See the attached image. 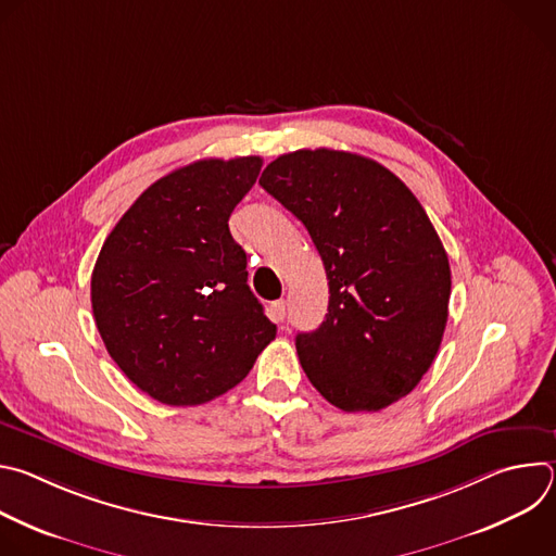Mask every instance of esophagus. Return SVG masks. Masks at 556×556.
I'll return each instance as SVG.
<instances>
[{"label": "esophagus", "mask_w": 556, "mask_h": 556, "mask_svg": "<svg viewBox=\"0 0 556 556\" xmlns=\"http://www.w3.org/2000/svg\"><path fill=\"white\" fill-rule=\"evenodd\" d=\"M286 309H288L286 299H277V301L273 303V307H270L273 319H275V321H283V319H286Z\"/></svg>", "instance_id": "34e87169"}]
</instances>
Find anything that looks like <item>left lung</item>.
Returning a JSON list of instances; mask_svg holds the SVG:
<instances>
[{
  "instance_id": "obj_1",
  "label": "left lung",
  "mask_w": 556,
  "mask_h": 556,
  "mask_svg": "<svg viewBox=\"0 0 556 556\" xmlns=\"http://www.w3.org/2000/svg\"><path fill=\"white\" fill-rule=\"evenodd\" d=\"M260 185L307 228L330 303L326 321L296 334L309 382L343 412H380L431 367L448 316L451 268L409 187L371 157L299 149Z\"/></svg>"
}]
</instances>
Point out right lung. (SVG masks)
<instances>
[{
	"mask_svg": "<svg viewBox=\"0 0 556 556\" xmlns=\"http://www.w3.org/2000/svg\"><path fill=\"white\" fill-rule=\"evenodd\" d=\"M262 157L191 163L155 180L108 235L92 273L99 334L153 401L193 407L242 382L275 339L228 217Z\"/></svg>",
	"mask_w": 556,
	"mask_h": 556,
	"instance_id": "1",
	"label": "right lung"
}]
</instances>
